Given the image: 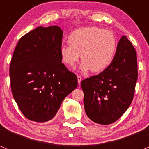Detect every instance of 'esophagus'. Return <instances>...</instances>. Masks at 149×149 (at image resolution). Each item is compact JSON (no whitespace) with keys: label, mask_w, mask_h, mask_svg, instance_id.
I'll list each match as a JSON object with an SVG mask.
<instances>
[{"label":"esophagus","mask_w":149,"mask_h":149,"mask_svg":"<svg viewBox=\"0 0 149 149\" xmlns=\"http://www.w3.org/2000/svg\"><path fill=\"white\" fill-rule=\"evenodd\" d=\"M77 79H78V83L79 84H81V80H82V77L81 76H77Z\"/></svg>","instance_id":"obj_1"}]
</instances>
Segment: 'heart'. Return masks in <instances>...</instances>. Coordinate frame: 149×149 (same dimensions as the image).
Masks as SVG:
<instances>
[{
  "instance_id": "heart-1",
  "label": "heart",
  "mask_w": 149,
  "mask_h": 149,
  "mask_svg": "<svg viewBox=\"0 0 149 149\" xmlns=\"http://www.w3.org/2000/svg\"><path fill=\"white\" fill-rule=\"evenodd\" d=\"M68 45L60 47L62 62L73 68L79 58L83 61L81 70H91L100 73L112 64L118 49V41L113 32L97 26H88L74 30L68 37Z\"/></svg>"
}]
</instances>
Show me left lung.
<instances>
[{
  "label": "left lung",
  "mask_w": 149,
  "mask_h": 149,
  "mask_svg": "<svg viewBox=\"0 0 149 149\" xmlns=\"http://www.w3.org/2000/svg\"><path fill=\"white\" fill-rule=\"evenodd\" d=\"M137 79L136 49L127 37L123 36L112 64L100 74L81 81L88 118L102 125L118 120L133 101Z\"/></svg>",
  "instance_id": "8db88e82"
}]
</instances>
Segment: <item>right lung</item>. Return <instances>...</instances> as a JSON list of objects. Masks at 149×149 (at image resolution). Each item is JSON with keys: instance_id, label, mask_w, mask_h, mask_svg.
<instances>
[{"instance_id": "1", "label": "right lung", "mask_w": 149, "mask_h": 149, "mask_svg": "<svg viewBox=\"0 0 149 149\" xmlns=\"http://www.w3.org/2000/svg\"><path fill=\"white\" fill-rule=\"evenodd\" d=\"M63 34L58 26H39L24 35L14 49L10 88L21 112L29 120L52 119L78 86L76 74L68 70L60 56Z\"/></svg>"}]
</instances>
